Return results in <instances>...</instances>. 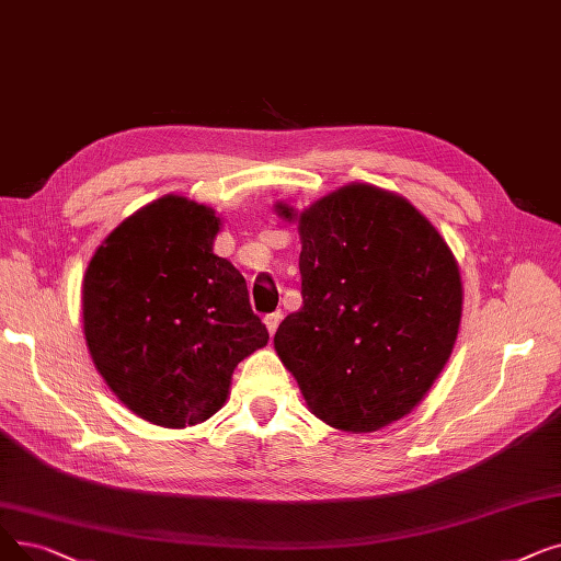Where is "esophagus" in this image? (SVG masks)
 Segmentation results:
<instances>
[{"label":"esophagus","mask_w":561,"mask_h":561,"mask_svg":"<svg viewBox=\"0 0 561 561\" xmlns=\"http://www.w3.org/2000/svg\"><path fill=\"white\" fill-rule=\"evenodd\" d=\"M282 311L277 309V311H273V313H265V319H263V323H265V328H267V332L271 334H275L277 332V325H279V321H282Z\"/></svg>","instance_id":"1"}]
</instances>
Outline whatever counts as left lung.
Returning <instances> with one entry per match:
<instances>
[{
	"instance_id": "obj_1",
	"label": "left lung",
	"mask_w": 561,
	"mask_h": 561,
	"mask_svg": "<svg viewBox=\"0 0 561 561\" xmlns=\"http://www.w3.org/2000/svg\"><path fill=\"white\" fill-rule=\"evenodd\" d=\"M298 229L302 307L279 323L275 351L316 417L378 431L424 399L451 355L458 265L415 206L374 185L332 192Z\"/></svg>"
}]
</instances>
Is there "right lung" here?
<instances>
[{
    "mask_svg": "<svg viewBox=\"0 0 561 561\" xmlns=\"http://www.w3.org/2000/svg\"><path fill=\"white\" fill-rule=\"evenodd\" d=\"M217 231L210 208L167 194L121 222L87 267L82 313L95 369L158 426L215 415L238 362L267 344L245 277L213 254Z\"/></svg>",
    "mask_w": 561,
    "mask_h": 561,
    "instance_id": "obj_1",
    "label": "right lung"
}]
</instances>
